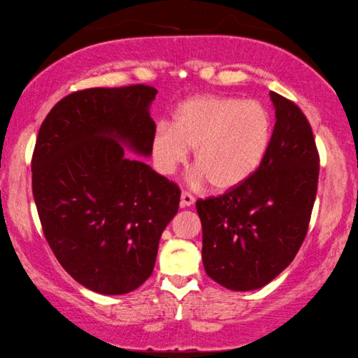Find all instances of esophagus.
<instances>
[{
	"instance_id": "obj_1",
	"label": "esophagus",
	"mask_w": 358,
	"mask_h": 358,
	"mask_svg": "<svg viewBox=\"0 0 358 358\" xmlns=\"http://www.w3.org/2000/svg\"><path fill=\"white\" fill-rule=\"evenodd\" d=\"M192 203H194V196H192V194L186 192V191L181 192V201H180L181 208H185V207H191Z\"/></svg>"
}]
</instances>
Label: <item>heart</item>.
Returning a JSON list of instances; mask_svg holds the SVG:
<instances>
[{
	"mask_svg": "<svg viewBox=\"0 0 358 358\" xmlns=\"http://www.w3.org/2000/svg\"><path fill=\"white\" fill-rule=\"evenodd\" d=\"M273 120L262 102L201 94L175 107L172 126L159 124L151 137L157 172L172 175L194 150L197 178L216 191L250 180L268 153Z\"/></svg>",
	"mask_w": 358,
	"mask_h": 358,
	"instance_id": "b5f03b06",
	"label": "heart"
}]
</instances>
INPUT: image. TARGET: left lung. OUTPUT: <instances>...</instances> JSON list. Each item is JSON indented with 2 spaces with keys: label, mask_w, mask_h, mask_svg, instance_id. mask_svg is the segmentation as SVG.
<instances>
[{
  "label": "left lung",
  "mask_w": 358,
  "mask_h": 358,
  "mask_svg": "<svg viewBox=\"0 0 358 358\" xmlns=\"http://www.w3.org/2000/svg\"><path fill=\"white\" fill-rule=\"evenodd\" d=\"M276 123L262 166L234 189L199 199L202 262L232 290L264 287L292 262L310 226L319 153L311 124L292 101L270 92Z\"/></svg>",
  "instance_id": "left-lung-1"
}]
</instances>
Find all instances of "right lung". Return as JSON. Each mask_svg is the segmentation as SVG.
Masks as SVG:
<instances>
[{
	"instance_id": "obj_1",
	"label": "right lung",
	"mask_w": 358,
	"mask_h": 358,
	"mask_svg": "<svg viewBox=\"0 0 358 358\" xmlns=\"http://www.w3.org/2000/svg\"><path fill=\"white\" fill-rule=\"evenodd\" d=\"M148 85L88 88L42 121L31 159L33 196L45 240L63 268L90 290L121 295L153 273L161 234L180 187L142 161L156 129Z\"/></svg>"
}]
</instances>
